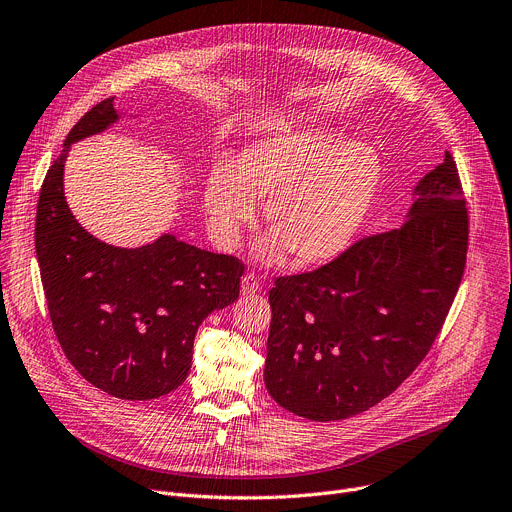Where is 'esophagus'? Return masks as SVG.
<instances>
[{
  "label": "esophagus",
  "mask_w": 512,
  "mask_h": 512,
  "mask_svg": "<svg viewBox=\"0 0 512 512\" xmlns=\"http://www.w3.org/2000/svg\"><path fill=\"white\" fill-rule=\"evenodd\" d=\"M259 277L255 273H245L243 280H241V294H255L259 290Z\"/></svg>",
  "instance_id": "1"
}]
</instances>
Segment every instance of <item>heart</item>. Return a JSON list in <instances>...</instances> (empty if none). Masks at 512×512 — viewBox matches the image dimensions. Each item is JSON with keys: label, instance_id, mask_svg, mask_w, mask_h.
I'll return each mask as SVG.
<instances>
[{"label": "heart", "instance_id": "obj_1", "mask_svg": "<svg viewBox=\"0 0 512 512\" xmlns=\"http://www.w3.org/2000/svg\"><path fill=\"white\" fill-rule=\"evenodd\" d=\"M382 183V159L365 143L337 145L324 130L288 132L249 145L235 173L216 169L204 190V210L220 247L237 245L265 202L273 235L261 243L265 261L290 251L298 265L337 257L363 224Z\"/></svg>", "mask_w": 512, "mask_h": 512}]
</instances>
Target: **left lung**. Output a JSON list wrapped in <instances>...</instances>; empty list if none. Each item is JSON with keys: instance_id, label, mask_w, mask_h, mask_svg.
Segmentation results:
<instances>
[{"instance_id": "1", "label": "left lung", "mask_w": 512, "mask_h": 512, "mask_svg": "<svg viewBox=\"0 0 512 512\" xmlns=\"http://www.w3.org/2000/svg\"><path fill=\"white\" fill-rule=\"evenodd\" d=\"M470 218L449 151L414 188L408 220L314 271L275 277L265 386L327 423L376 406L425 359L466 269Z\"/></svg>"}]
</instances>
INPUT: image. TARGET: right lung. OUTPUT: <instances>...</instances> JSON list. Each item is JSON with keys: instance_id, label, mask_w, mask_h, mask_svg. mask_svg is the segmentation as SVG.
<instances>
[{"instance_id": "right-lung-1", "label": "right lung", "mask_w": 512, "mask_h": 512, "mask_svg": "<svg viewBox=\"0 0 512 512\" xmlns=\"http://www.w3.org/2000/svg\"><path fill=\"white\" fill-rule=\"evenodd\" d=\"M114 98L91 108L46 171L34 243L55 335L71 365L122 400L169 394L188 378L202 320L239 298L245 263L163 235L138 249L98 241L63 192L69 147L118 120Z\"/></svg>"}]
</instances>
